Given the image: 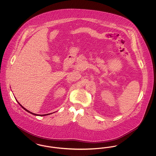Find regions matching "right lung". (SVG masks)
<instances>
[{
  "label": "right lung",
  "mask_w": 156,
  "mask_h": 156,
  "mask_svg": "<svg viewBox=\"0 0 156 156\" xmlns=\"http://www.w3.org/2000/svg\"><path fill=\"white\" fill-rule=\"evenodd\" d=\"M17 101V100H16ZM17 102H18V104H19L20 106H21V107L22 108H23L27 112H29V113H31V114H32V115H36V116H46V115H50V114H45V115H37V114H35V113H32V112H31L29 111H28V110H27L26 108H24L23 106L22 105H21V104H20V103L17 101Z\"/></svg>",
  "instance_id": "obj_1"
}]
</instances>
